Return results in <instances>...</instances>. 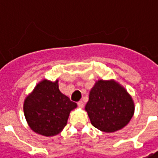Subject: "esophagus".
<instances>
[{
  "mask_svg": "<svg viewBox=\"0 0 158 158\" xmlns=\"http://www.w3.org/2000/svg\"><path fill=\"white\" fill-rule=\"evenodd\" d=\"M78 106L79 108H83L84 107V102L82 101H79V102H78Z\"/></svg>",
  "mask_w": 158,
  "mask_h": 158,
  "instance_id": "1",
  "label": "esophagus"
}]
</instances>
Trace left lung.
<instances>
[{
    "label": "left lung",
    "instance_id": "left-lung-1",
    "mask_svg": "<svg viewBox=\"0 0 158 158\" xmlns=\"http://www.w3.org/2000/svg\"><path fill=\"white\" fill-rule=\"evenodd\" d=\"M85 110L91 124L102 132L125 127L134 114V102L127 89L114 79H99L89 92Z\"/></svg>",
    "mask_w": 158,
    "mask_h": 158
}]
</instances>
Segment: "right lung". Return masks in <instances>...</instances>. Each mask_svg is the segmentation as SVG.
I'll list each match as a JSON object with an SVG mask.
<instances>
[{
	"label": "right lung",
	"mask_w": 158,
	"mask_h": 158,
	"mask_svg": "<svg viewBox=\"0 0 158 158\" xmlns=\"http://www.w3.org/2000/svg\"><path fill=\"white\" fill-rule=\"evenodd\" d=\"M76 108L77 103L59 90L58 79L41 80L24 102V114L29 127L47 137L60 134L67 125L70 112Z\"/></svg>",
	"instance_id": "right-lung-1"
}]
</instances>
